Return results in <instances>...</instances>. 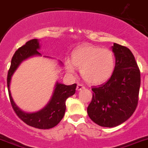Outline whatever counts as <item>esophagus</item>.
I'll return each mask as SVG.
<instances>
[{
    "label": "esophagus",
    "instance_id": "34e87169",
    "mask_svg": "<svg viewBox=\"0 0 148 148\" xmlns=\"http://www.w3.org/2000/svg\"><path fill=\"white\" fill-rule=\"evenodd\" d=\"M82 89H84V86H83L82 84H77V90H78V91H80V90H82Z\"/></svg>",
    "mask_w": 148,
    "mask_h": 148
}]
</instances>
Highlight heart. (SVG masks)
<instances>
[{
    "label": "heart",
    "instance_id": "obj_1",
    "mask_svg": "<svg viewBox=\"0 0 148 148\" xmlns=\"http://www.w3.org/2000/svg\"><path fill=\"white\" fill-rule=\"evenodd\" d=\"M71 61L66 62L67 71H75V66L80 69L82 78L92 84H101L108 80L115 69V56L108 48L92 45L79 47L73 52Z\"/></svg>",
    "mask_w": 148,
    "mask_h": 148
}]
</instances>
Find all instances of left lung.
Wrapping results in <instances>:
<instances>
[{"label":"left lung","instance_id":"left-lung-1","mask_svg":"<svg viewBox=\"0 0 148 148\" xmlns=\"http://www.w3.org/2000/svg\"><path fill=\"white\" fill-rule=\"evenodd\" d=\"M115 69L104 84L92 88V99L87 107L89 117L104 127H114L127 121L137 106L140 71L129 48L119 44L112 46Z\"/></svg>","mask_w":148,"mask_h":148}]
</instances>
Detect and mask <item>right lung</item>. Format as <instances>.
Masks as SVG:
<instances>
[{
  "label": "right lung",
  "instance_id": "right-lung-1",
  "mask_svg": "<svg viewBox=\"0 0 148 148\" xmlns=\"http://www.w3.org/2000/svg\"><path fill=\"white\" fill-rule=\"evenodd\" d=\"M40 47L39 40L33 39L26 42L25 45L16 51L8 70L7 86L11 106L18 118L29 126L41 130H48L56 126L61 121L65 114L66 100L75 93L77 84L65 85L57 82L53 94L48 104L42 110L34 113H27L21 110L14 103L10 91V83L14 73L23 61L34 56H41L38 51Z\"/></svg>",
  "mask_w": 148,
  "mask_h": 148
}]
</instances>
